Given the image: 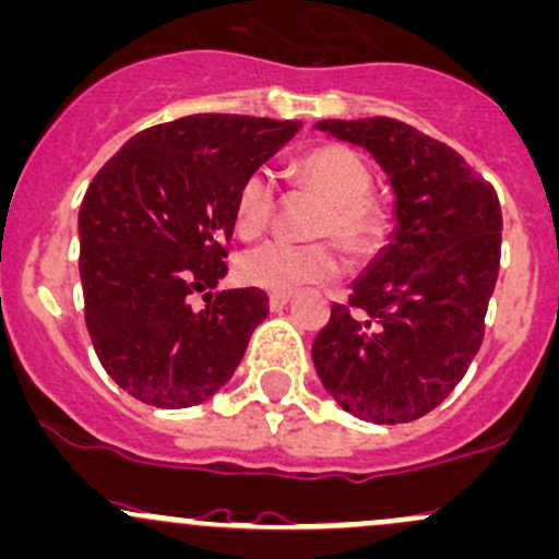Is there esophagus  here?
Masks as SVG:
<instances>
[{
  "label": "esophagus",
  "instance_id": "34e87169",
  "mask_svg": "<svg viewBox=\"0 0 559 559\" xmlns=\"http://www.w3.org/2000/svg\"><path fill=\"white\" fill-rule=\"evenodd\" d=\"M292 302V295H270V310H284Z\"/></svg>",
  "mask_w": 559,
  "mask_h": 559
}]
</instances>
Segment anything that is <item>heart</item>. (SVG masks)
<instances>
[{"instance_id": "b5f03b06", "label": "heart", "mask_w": 559, "mask_h": 559, "mask_svg": "<svg viewBox=\"0 0 559 559\" xmlns=\"http://www.w3.org/2000/svg\"><path fill=\"white\" fill-rule=\"evenodd\" d=\"M299 185L321 201L316 216V238H332L345 254L369 257L385 233L383 209L367 195L372 185L367 163L343 144H324L310 150L295 168ZM273 181L264 171L246 176L235 195L233 225L240 238H257L267 230L273 216ZM340 273V257L332 243L319 240L308 246L270 243L243 251L235 262V275L251 289L289 295L299 286L326 284Z\"/></svg>"}]
</instances>
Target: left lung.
Here are the masks:
<instances>
[{"label": "left lung", "mask_w": 559, "mask_h": 559, "mask_svg": "<svg viewBox=\"0 0 559 559\" xmlns=\"http://www.w3.org/2000/svg\"><path fill=\"white\" fill-rule=\"evenodd\" d=\"M316 131L369 152L393 192L388 246L316 334L310 358L329 396L380 426L418 420L477 356L501 264V205L474 168L391 117L321 120Z\"/></svg>", "instance_id": "8db88e82"}]
</instances>
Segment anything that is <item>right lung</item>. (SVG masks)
I'll use <instances>...</instances> for the list:
<instances>
[{"instance_id":"obj_1","label":"right lung","mask_w":559,"mask_h":559,"mask_svg":"<svg viewBox=\"0 0 559 559\" xmlns=\"http://www.w3.org/2000/svg\"><path fill=\"white\" fill-rule=\"evenodd\" d=\"M302 128L297 120L192 115L141 131L80 205V281L98 361L160 409L214 396L267 319L262 289L214 292L227 275L235 195ZM201 290L203 311L189 297Z\"/></svg>"}]
</instances>
